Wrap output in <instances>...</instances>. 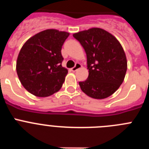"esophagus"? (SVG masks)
Segmentation results:
<instances>
[{
	"label": "esophagus",
	"mask_w": 149,
	"mask_h": 149,
	"mask_svg": "<svg viewBox=\"0 0 149 149\" xmlns=\"http://www.w3.org/2000/svg\"><path fill=\"white\" fill-rule=\"evenodd\" d=\"M81 64H80V63H77L75 64V66L73 67V68H72V69H71V70H72V72H76V71H77V69H79V68H81Z\"/></svg>",
	"instance_id": "esophagus-1"
}]
</instances>
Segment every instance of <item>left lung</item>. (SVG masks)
I'll use <instances>...</instances> for the list:
<instances>
[{"label": "left lung", "mask_w": 149, "mask_h": 149, "mask_svg": "<svg viewBox=\"0 0 149 149\" xmlns=\"http://www.w3.org/2000/svg\"><path fill=\"white\" fill-rule=\"evenodd\" d=\"M84 48L89 76L79 82L81 90L95 99L113 94L123 82L127 58L118 39L104 29L93 27L73 34Z\"/></svg>", "instance_id": "1"}]
</instances>
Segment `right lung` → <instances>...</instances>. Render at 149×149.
I'll use <instances>...</instances> for the list:
<instances>
[{"instance_id": "add662e5", "label": "right lung", "mask_w": 149, "mask_h": 149, "mask_svg": "<svg viewBox=\"0 0 149 149\" xmlns=\"http://www.w3.org/2000/svg\"><path fill=\"white\" fill-rule=\"evenodd\" d=\"M69 33L48 29L33 36L18 54L16 72L22 86L37 97L58 92L68 70L62 66V46Z\"/></svg>"}]
</instances>
